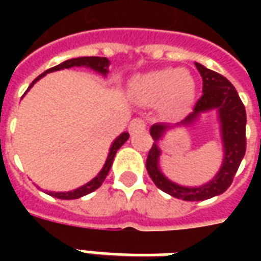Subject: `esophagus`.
Listing matches in <instances>:
<instances>
[{"label":"esophagus","mask_w":261,"mask_h":261,"mask_svg":"<svg viewBox=\"0 0 261 261\" xmlns=\"http://www.w3.org/2000/svg\"><path fill=\"white\" fill-rule=\"evenodd\" d=\"M145 127H147L145 121L137 117V119H133L130 121V124H128V131H130L131 134H134V133H138V131L145 130Z\"/></svg>","instance_id":"34e87169"}]
</instances>
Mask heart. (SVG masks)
<instances>
[{"label":"heart","mask_w":261,"mask_h":261,"mask_svg":"<svg viewBox=\"0 0 261 261\" xmlns=\"http://www.w3.org/2000/svg\"><path fill=\"white\" fill-rule=\"evenodd\" d=\"M130 91L137 102L155 105L168 119L186 116L194 102L196 84L186 69H155L136 76L131 81Z\"/></svg>","instance_id":"heart-1"}]
</instances>
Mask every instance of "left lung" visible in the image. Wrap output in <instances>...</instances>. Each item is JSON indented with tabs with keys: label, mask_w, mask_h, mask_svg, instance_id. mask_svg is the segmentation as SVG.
<instances>
[{
	"label": "left lung",
	"mask_w": 261,
	"mask_h": 261,
	"mask_svg": "<svg viewBox=\"0 0 261 261\" xmlns=\"http://www.w3.org/2000/svg\"><path fill=\"white\" fill-rule=\"evenodd\" d=\"M196 67L202 78V96L196 103L193 113L181 120L180 123L175 125L156 123L149 128L153 138V145L148 152L145 165L148 175L151 176L155 186L172 197L181 198L185 201H202L226 192L228 187L232 185L233 176L246 152V110L235 86L225 76L205 68L200 63H196ZM211 110H217L219 114L224 148V159L219 173L205 185L197 188L181 187L169 181L159 168V141L173 126L192 124L202 113Z\"/></svg>",
	"instance_id": "left-lung-1"
}]
</instances>
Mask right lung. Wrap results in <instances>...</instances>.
Segmentation results:
<instances>
[{
  "mask_svg": "<svg viewBox=\"0 0 261 261\" xmlns=\"http://www.w3.org/2000/svg\"><path fill=\"white\" fill-rule=\"evenodd\" d=\"M109 65H110V61H109L106 57H78V59L67 60L64 63L56 65L53 68L44 71L42 75H39L36 80L32 82L31 86L28 88V91H29L32 86L35 85L40 78H43V76L46 74H48V72H53V71L71 68V67H86V68L93 69V71H96L99 74H102L103 76H106L109 72ZM128 137H130L128 133H121V134L114 140L113 144H112V147L109 149L108 159H106V162L103 165L102 170H100V172L97 173V176H95L91 181H88L86 185L78 187V189H75L72 192H48V194L53 197H57V198H61V200H74V198H80V197H84L86 196V194H89V193L95 192L96 189H99V187L102 186V183L105 181V179H106V176H108L109 170H110L112 165H113V159L114 156H116L117 149L128 140Z\"/></svg>",
  "mask_w": 261,
  "mask_h": 261,
  "instance_id": "add662e5",
  "label": "right lung"
}]
</instances>
